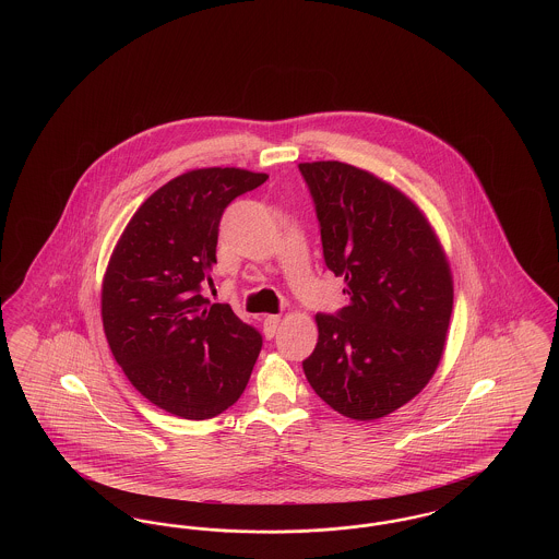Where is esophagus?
I'll return each mask as SVG.
<instances>
[{"instance_id": "34e87169", "label": "esophagus", "mask_w": 559, "mask_h": 559, "mask_svg": "<svg viewBox=\"0 0 559 559\" xmlns=\"http://www.w3.org/2000/svg\"><path fill=\"white\" fill-rule=\"evenodd\" d=\"M281 324V317L278 314H270L264 319V333H266L267 340H272L276 335V329Z\"/></svg>"}]
</instances>
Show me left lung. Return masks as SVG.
<instances>
[{"instance_id":"8db88e82","label":"left lung","mask_w":559,"mask_h":559,"mask_svg":"<svg viewBox=\"0 0 559 559\" xmlns=\"http://www.w3.org/2000/svg\"><path fill=\"white\" fill-rule=\"evenodd\" d=\"M319 219L322 258L349 304L317 314L301 362L312 390L371 421L415 399L436 371L452 312L451 267L424 213L400 190L340 160L299 163Z\"/></svg>"}]
</instances>
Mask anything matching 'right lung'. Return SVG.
<instances>
[{
    "label": "right lung",
    "instance_id": "add662e5",
    "mask_svg": "<svg viewBox=\"0 0 559 559\" xmlns=\"http://www.w3.org/2000/svg\"><path fill=\"white\" fill-rule=\"evenodd\" d=\"M266 174L194 169L153 192L117 242L103 283V324L117 365L163 411L212 419L240 399L262 335L212 304L224 210Z\"/></svg>",
    "mask_w": 559,
    "mask_h": 559
}]
</instances>
